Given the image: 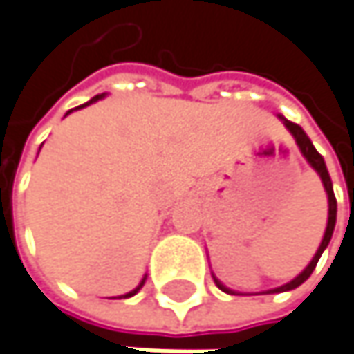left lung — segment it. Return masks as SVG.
I'll return each mask as SVG.
<instances>
[{"label":"left lung","instance_id":"obj_1","mask_svg":"<svg viewBox=\"0 0 354 354\" xmlns=\"http://www.w3.org/2000/svg\"><path fill=\"white\" fill-rule=\"evenodd\" d=\"M282 122H284V126L292 132V136L297 138V144L301 146V152L304 154V158L308 160V164L319 172V176H321L322 184H324V190H326V194H328V224H326V232H324V239H322L321 246H319V250H317V254H315V259L310 260V264L302 270L301 274L295 279V281H290L288 284H284L281 288H274V290H270V292H282V290H290V288H297L299 284L306 281L310 274H313V270H315V266H317V262L321 259L322 250L328 246V242H330V236H333V230H335V222H337V198H335V192H333V182H330V176H328V172H326V166H324V160L322 156L315 150V146H313V142L308 140V136L302 132L301 126H297V124H292V122H288L286 118H282ZM216 286H218L220 290H224V292H228L222 284H220L216 279Z\"/></svg>","mask_w":354,"mask_h":354}]
</instances>
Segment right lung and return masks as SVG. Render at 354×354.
<instances>
[{"mask_svg":"<svg viewBox=\"0 0 354 354\" xmlns=\"http://www.w3.org/2000/svg\"><path fill=\"white\" fill-rule=\"evenodd\" d=\"M100 97H102V95H95V97H92V100H90V102H88V104H92V102H95V100H100ZM88 104H84V106H88ZM80 108H82V106H80ZM142 284H144V281L140 282V286H138V288H136V290H132V292H128V295H126V297H124V299H128V297H132V295H136V292H138V290H140V288H142Z\"/></svg>","mask_w":354,"mask_h":354,"instance_id":"add662e5","label":"right lung"}]
</instances>
